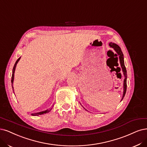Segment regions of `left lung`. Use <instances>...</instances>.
<instances>
[{
	"mask_svg": "<svg viewBox=\"0 0 147 147\" xmlns=\"http://www.w3.org/2000/svg\"><path fill=\"white\" fill-rule=\"evenodd\" d=\"M109 45L113 48L114 50L116 51V52L117 53V56H119V61H120V63H121V67L122 69V71L123 72V74L125 76V79L123 81V96H122V100L123 99V97L125 96V94L126 93V91H127V69L125 68V66L124 64V59H123V54L122 53V51L121 50V48L119 47L117 44L114 43H110Z\"/></svg>",
	"mask_w": 147,
	"mask_h": 147,
	"instance_id": "obj_1",
	"label": "left lung"
}]
</instances>
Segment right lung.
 I'll use <instances>...</instances> for the list:
<instances>
[{
    "mask_svg": "<svg viewBox=\"0 0 147 147\" xmlns=\"http://www.w3.org/2000/svg\"><path fill=\"white\" fill-rule=\"evenodd\" d=\"M20 57H19L18 60L16 62L14 65V67H13V73H12V76H11V84H12V86H13V80H14V71H15V69H16V65H17L18 62H19V61L20 60ZM52 110V108H50L49 110H47L44 111H41V112H39V113H33L32 114V115L33 116H39V115H43V114H45V113H49L51 110Z\"/></svg>",
    "mask_w": 147,
    "mask_h": 147,
    "instance_id": "add662e5",
    "label": "right lung"
}]
</instances>
